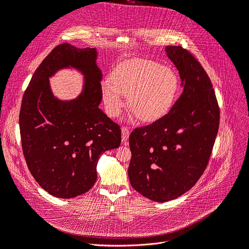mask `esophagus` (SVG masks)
I'll list each match as a JSON object with an SVG mask.
<instances>
[{
    "mask_svg": "<svg viewBox=\"0 0 249 249\" xmlns=\"http://www.w3.org/2000/svg\"><path fill=\"white\" fill-rule=\"evenodd\" d=\"M121 130H122V142L124 144H127L128 137H129V134H130V130H129V128L126 126H123Z\"/></svg>",
    "mask_w": 249,
    "mask_h": 249,
    "instance_id": "1",
    "label": "esophagus"
}]
</instances>
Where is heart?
Here are the masks:
<instances>
[{"mask_svg":"<svg viewBox=\"0 0 249 249\" xmlns=\"http://www.w3.org/2000/svg\"><path fill=\"white\" fill-rule=\"evenodd\" d=\"M111 82L102 86L107 113L117 117L128 98L129 109L143 122H155L167 115L174 106L179 90V77L175 70L157 62L132 59L119 64Z\"/></svg>","mask_w":249,"mask_h":249,"instance_id":"heart-1","label":"heart"}]
</instances>
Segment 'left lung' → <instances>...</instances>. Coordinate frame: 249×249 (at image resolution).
<instances>
[{"instance_id":"left-lung-1","label":"left lung","mask_w":249,"mask_h":249,"mask_svg":"<svg viewBox=\"0 0 249 249\" xmlns=\"http://www.w3.org/2000/svg\"><path fill=\"white\" fill-rule=\"evenodd\" d=\"M183 92L163 118L129 136L131 186L146 198L165 202L188 191L208 166L220 123V107L207 72L182 47H167Z\"/></svg>"}]
</instances>
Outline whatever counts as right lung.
<instances>
[{"label": "right lung", "instance_id": "right-lung-1", "mask_svg": "<svg viewBox=\"0 0 249 249\" xmlns=\"http://www.w3.org/2000/svg\"><path fill=\"white\" fill-rule=\"evenodd\" d=\"M95 60V49L58 45L32 75L22 98L19 126L27 167L39 186L59 198L88 192L96 181L100 156L121 143L120 126L99 107L103 75ZM66 67L81 71L86 81L76 100L64 102L51 93L48 77Z\"/></svg>", "mask_w": 249, "mask_h": 249}]
</instances>
